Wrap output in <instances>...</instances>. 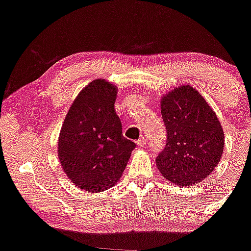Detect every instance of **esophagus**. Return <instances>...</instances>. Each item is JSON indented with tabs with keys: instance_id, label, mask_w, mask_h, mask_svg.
<instances>
[{
	"instance_id": "obj_1",
	"label": "esophagus",
	"mask_w": 251,
	"mask_h": 251,
	"mask_svg": "<svg viewBox=\"0 0 251 251\" xmlns=\"http://www.w3.org/2000/svg\"><path fill=\"white\" fill-rule=\"evenodd\" d=\"M135 144H137L138 146H145V145L147 144V138L146 137H143V138L138 139V140L135 141Z\"/></svg>"
}]
</instances>
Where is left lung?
<instances>
[{
	"mask_svg": "<svg viewBox=\"0 0 251 251\" xmlns=\"http://www.w3.org/2000/svg\"><path fill=\"white\" fill-rule=\"evenodd\" d=\"M167 143L155 162L160 173L179 186L209 176L220 162L225 133L216 114L191 85L175 87L161 99Z\"/></svg>",
	"mask_w": 251,
	"mask_h": 251,
	"instance_id": "left-lung-1",
	"label": "left lung"
}]
</instances>
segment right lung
<instances>
[{
    "instance_id": "1",
    "label": "right lung",
    "mask_w": 251,
    "mask_h": 251,
    "mask_svg": "<svg viewBox=\"0 0 251 251\" xmlns=\"http://www.w3.org/2000/svg\"><path fill=\"white\" fill-rule=\"evenodd\" d=\"M117 92L107 80L91 81L72 102L60 128L59 162L83 191L97 193L116 185L135 149L123 135L114 111Z\"/></svg>"
}]
</instances>
